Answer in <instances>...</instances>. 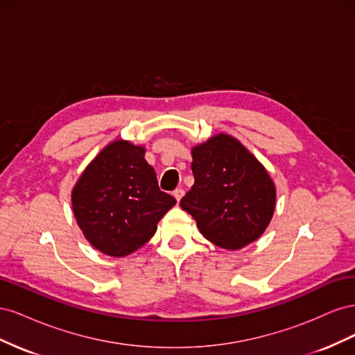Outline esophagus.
Returning <instances> with one entry per match:
<instances>
[{
    "instance_id": "1",
    "label": "esophagus",
    "mask_w": 355,
    "mask_h": 355,
    "mask_svg": "<svg viewBox=\"0 0 355 355\" xmlns=\"http://www.w3.org/2000/svg\"><path fill=\"white\" fill-rule=\"evenodd\" d=\"M184 194H185V191L180 189V188H178V189L173 192V196H175V198H176L178 202L182 200V197H184Z\"/></svg>"
}]
</instances>
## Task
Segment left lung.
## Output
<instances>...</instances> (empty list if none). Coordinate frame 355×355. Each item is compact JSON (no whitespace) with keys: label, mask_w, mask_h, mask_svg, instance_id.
Instances as JSON below:
<instances>
[{"label":"left lung","mask_w":355,"mask_h":355,"mask_svg":"<svg viewBox=\"0 0 355 355\" xmlns=\"http://www.w3.org/2000/svg\"><path fill=\"white\" fill-rule=\"evenodd\" d=\"M194 185L180 207L204 239L227 250L256 241L270 225L277 189L263 164L239 139L218 133L192 146Z\"/></svg>","instance_id":"8db88e82"}]
</instances>
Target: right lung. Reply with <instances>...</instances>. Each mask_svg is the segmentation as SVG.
I'll return each instance as SVG.
<instances>
[{
	"instance_id": "add662e5",
	"label": "right lung",
	"mask_w": 355,
	"mask_h": 355,
	"mask_svg": "<svg viewBox=\"0 0 355 355\" xmlns=\"http://www.w3.org/2000/svg\"><path fill=\"white\" fill-rule=\"evenodd\" d=\"M145 146L115 139L84 168L71 192L80 230L96 250L124 257L153 239L176 200L159 191Z\"/></svg>"
}]
</instances>
